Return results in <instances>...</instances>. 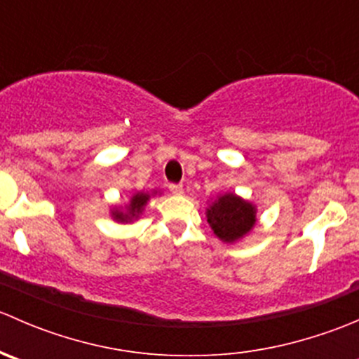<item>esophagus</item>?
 <instances>
[{
	"label": "esophagus",
	"instance_id": "1",
	"mask_svg": "<svg viewBox=\"0 0 359 359\" xmlns=\"http://www.w3.org/2000/svg\"><path fill=\"white\" fill-rule=\"evenodd\" d=\"M168 189H170V193L177 194V196L184 193V186H182V184H170Z\"/></svg>",
	"mask_w": 359,
	"mask_h": 359
}]
</instances>
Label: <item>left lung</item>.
Here are the masks:
<instances>
[{"label":"left lung","instance_id":"1","mask_svg":"<svg viewBox=\"0 0 359 359\" xmlns=\"http://www.w3.org/2000/svg\"><path fill=\"white\" fill-rule=\"evenodd\" d=\"M206 219L220 240L233 243L255 224V208L234 194H224L206 210Z\"/></svg>","mask_w":359,"mask_h":359}]
</instances>
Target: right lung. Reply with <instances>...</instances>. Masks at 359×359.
<instances>
[{"label":"right lung","mask_w":359,"mask_h":359,"mask_svg":"<svg viewBox=\"0 0 359 359\" xmlns=\"http://www.w3.org/2000/svg\"><path fill=\"white\" fill-rule=\"evenodd\" d=\"M147 200H149V194H144V193L133 194L132 201H130V206H128V213L116 212L114 217H116V219L121 220V222H123V220H130V219H132V217H135L137 213L142 212L144 205H146Z\"/></svg>","instance_id":"add662e5"}]
</instances>
